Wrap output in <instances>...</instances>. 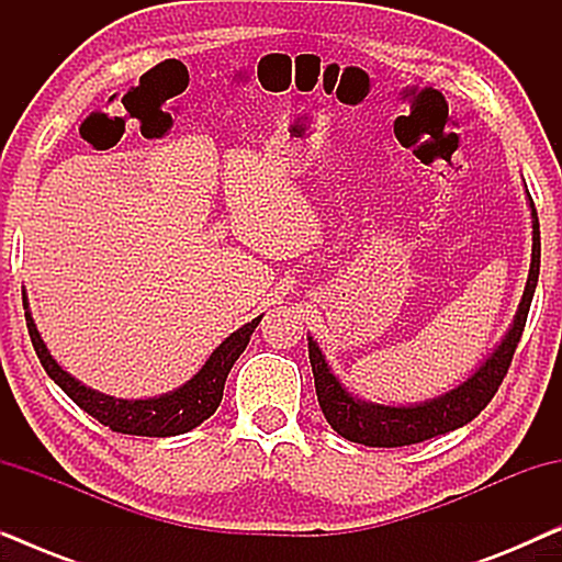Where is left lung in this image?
<instances>
[{"mask_svg": "<svg viewBox=\"0 0 562 562\" xmlns=\"http://www.w3.org/2000/svg\"><path fill=\"white\" fill-rule=\"evenodd\" d=\"M529 220H532V263H529V276L525 294L514 314V322L506 329V335L498 340L494 350L488 352L486 360L468 375L456 389L445 394L427 398L419 404H375L366 402L352 394L345 383L337 379L333 366L327 363L325 352L314 340H310V363L314 373V389L322 412L337 435L345 440L368 445V448H402V445H414L429 437L452 432V429L468 425L486 409V404L502 386L506 371H509L514 350H517L521 329H525L529 304H532L537 279H540V220L532 196L527 191Z\"/></svg>", "mask_w": 562, "mask_h": 562, "instance_id": "left-lung-1", "label": "left lung"}]
</instances>
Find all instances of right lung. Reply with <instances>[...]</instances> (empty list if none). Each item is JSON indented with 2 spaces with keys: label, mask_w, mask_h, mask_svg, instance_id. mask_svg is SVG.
<instances>
[{
  "label": "right lung",
  "mask_w": 562,
  "mask_h": 562,
  "mask_svg": "<svg viewBox=\"0 0 562 562\" xmlns=\"http://www.w3.org/2000/svg\"><path fill=\"white\" fill-rule=\"evenodd\" d=\"M22 304H25L30 340H33V348L37 352V358H41V366L45 368V373L58 383L60 391H64L76 406H81L83 412L91 414L97 422L110 427L112 432L140 437L183 435L189 432V429L202 425L204 419H210L222 402L227 373L233 371L235 360L240 358V352L245 348H248L250 335L256 333L258 322L263 319V314H260V317L245 322V325L240 329H235L233 335H227L225 340L212 350V356L204 360V366L199 368L187 383H181L179 389L148 398H117L102 394V391L91 389L79 379H74V375L50 356L48 345H45L41 333H37L25 289H22Z\"/></svg>",
  "instance_id": "obj_1"
}]
</instances>
